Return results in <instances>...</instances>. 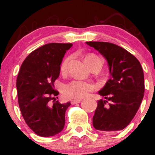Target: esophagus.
I'll list each match as a JSON object with an SVG mask.
<instances>
[{
    "label": "esophagus",
    "instance_id": "34e87169",
    "mask_svg": "<svg viewBox=\"0 0 155 155\" xmlns=\"http://www.w3.org/2000/svg\"><path fill=\"white\" fill-rule=\"evenodd\" d=\"M81 101V99H74V100H72L71 101V104H79Z\"/></svg>",
    "mask_w": 155,
    "mask_h": 155
}]
</instances>
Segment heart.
I'll use <instances>...</instances> for the list:
<instances>
[{"label": "heart", "mask_w": 155, "mask_h": 155, "mask_svg": "<svg viewBox=\"0 0 155 155\" xmlns=\"http://www.w3.org/2000/svg\"><path fill=\"white\" fill-rule=\"evenodd\" d=\"M71 57H66L60 65V71L65 73L68 71ZM84 61L89 67L91 68L93 65H102V60L97 55L93 53L87 54L84 57ZM94 89V86L91 84L81 81V80H73L64 87V92L65 95L71 98H81L87 95L89 92Z\"/></svg>", "instance_id": "heart-1"}]
</instances>
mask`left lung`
<instances>
[{
	"instance_id": "1",
	"label": "left lung",
	"mask_w": 155,
	"mask_h": 155,
	"mask_svg": "<svg viewBox=\"0 0 155 155\" xmlns=\"http://www.w3.org/2000/svg\"><path fill=\"white\" fill-rule=\"evenodd\" d=\"M108 63L109 79L98 94L92 124L104 133L125 128L138 111L144 94V76L140 62L123 48L108 42L89 41Z\"/></svg>"
}]
</instances>
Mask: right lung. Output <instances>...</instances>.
<instances>
[{
	"label": "right lung",
	"instance_id": "1",
	"mask_svg": "<svg viewBox=\"0 0 155 155\" xmlns=\"http://www.w3.org/2000/svg\"><path fill=\"white\" fill-rule=\"evenodd\" d=\"M72 46L45 44L32 51L21 65L17 79L19 108L28 127L39 136H54L65 126V111L71 104L55 101L59 92L54 82L64 55Z\"/></svg>",
	"mask_w": 155,
	"mask_h": 155
}]
</instances>
